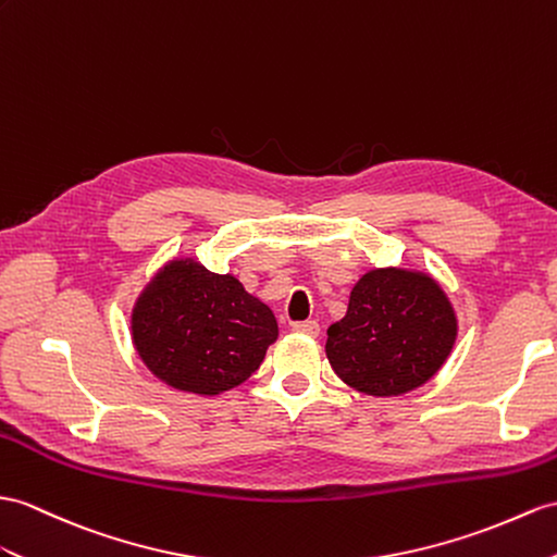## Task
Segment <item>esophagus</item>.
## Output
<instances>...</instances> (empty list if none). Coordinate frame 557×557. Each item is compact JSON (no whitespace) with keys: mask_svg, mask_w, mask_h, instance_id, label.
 <instances>
[{"mask_svg":"<svg viewBox=\"0 0 557 557\" xmlns=\"http://www.w3.org/2000/svg\"><path fill=\"white\" fill-rule=\"evenodd\" d=\"M293 331L317 337L321 333V325L317 321H297V323H293Z\"/></svg>","mask_w":557,"mask_h":557,"instance_id":"34e87169","label":"esophagus"}]
</instances>
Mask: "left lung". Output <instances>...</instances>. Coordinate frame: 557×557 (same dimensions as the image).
I'll return each mask as SVG.
<instances>
[{
	"label": "left lung",
	"mask_w": 557,
	"mask_h": 557,
	"mask_svg": "<svg viewBox=\"0 0 557 557\" xmlns=\"http://www.w3.org/2000/svg\"><path fill=\"white\" fill-rule=\"evenodd\" d=\"M456 343L449 297L428 274L373 269L333 323L325 355L337 377L373 397L416 389L435 375Z\"/></svg>",
	"instance_id": "obj_1"
}]
</instances>
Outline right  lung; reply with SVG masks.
Wrapping results in <instances>:
<instances>
[{
	"mask_svg": "<svg viewBox=\"0 0 557 557\" xmlns=\"http://www.w3.org/2000/svg\"><path fill=\"white\" fill-rule=\"evenodd\" d=\"M132 337L162 383L194 395H220L260 369L278 325L271 309L232 274L174 260L137 300Z\"/></svg>",
	"mask_w": 557,
	"mask_h": 557,
	"instance_id": "add662e5",
	"label": "right lung"
}]
</instances>
